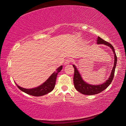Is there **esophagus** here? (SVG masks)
I'll list each match as a JSON object with an SVG mask.
<instances>
[{
    "label": "esophagus",
    "instance_id": "34e87169",
    "mask_svg": "<svg viewBox=\"0 0 126 126\" xmlns=\"http://www.w3.org/2000/svg\"><path fill=\"white\" fill-rule=\"evenodd\" d=\"M72 62V59H66L65 62H64V64L65 65H67L68 64L71 63Z\"/></svg>",
    "mask_w": 126,
    "mask_h": 126
}]
</instances>
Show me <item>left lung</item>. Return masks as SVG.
Instances as JSON below:
<instances>
[{"mask_svg": "<svg viewBox=\"0 0 126 126\" xmlns=\"http://www.w3.org/2000/svg\"><path fill=\"white\" fill-rule=\"evenodd\" d=\"M97 44H105V45L110 47L112 49V50L114 54V66L113 67V69L112 70L110 78L108 79V80H106V82H104V83L102 84L98 85V86L97 85L93 86V85L87 84L86 82H85L82 79L77 69V68L76 67V66L74 65H73V67L74 68V73L73 77V82L74 87H75V88L76 89L77 91L85 95H94L96 94H98L99 93H101V92L104 91V89H106L110 86V84L111 83L114 76L115 68H116L117 64V58L116 53H115L113 47L112 46L111 44L109 43L108 42L106 41V40H103V39H102L101 38H100L99 37L97 38Z\"/></svg>", "mask_w": 126, "mask_h": 126, "instance_id": "left-lung-1", "label": "left lung"}]
</instances>
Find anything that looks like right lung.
Returning <instances> with one entry per match:
<instances>
[{
  "label": "right lung",
  "instance_id": "1",
  "mask_svg": "<svg viewBox=\"0 0 126 126\" xmlns=\"http://www.w3.org/2000/svg\"><path fill=\"white\" fill-rule=\"evenodd\" d=\"M62 65H61L58 68H57L56 71H55L52 75L50 76L45 82L43 83L40 86L36 87L32 89H25L22 87H20L16 85L18 88L25 93L28 94L33 96H42V95L47 94L50 92H52L54 88L55 84V80H56L57 74L62 69Z\"/></svg>",
  "mask_w": 126,
  "mask_h": 126
}]
</instances>
